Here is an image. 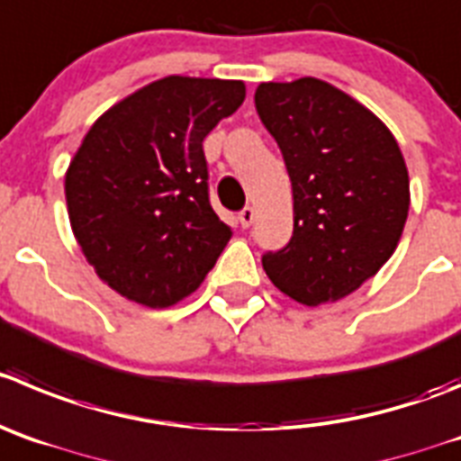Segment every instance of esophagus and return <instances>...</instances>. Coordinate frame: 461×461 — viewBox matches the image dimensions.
<instances>
[{"instance_id": "obj_1", "label": "esophagus", "mask_w": 461, "mask_h": 461, "mask_svg": "<svg viewBox=\"0 0 461 461\" xmlns=\"http://www.w3.org/2000/svg\"><path fill=\"white\" fill-rule=\"evenodd\" d=\"M239 222H240V227H250L252 222H255V209H252V206H245V209H240Z\"/></svg>"}]
</instances>
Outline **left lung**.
<instances>
[{"label": "left lung", "mask_w": 461, "mask_h": 461, "mask_svg": "<svg viewBox=\"0 0 461 461\" xmlns=\"http://www.w3.org/2000/svg\"><path fill=\"white\" fill-rule=\"evenodd\" d=\"M255 104L294 188V236L261 264L295 303H337L398 248L410 211L405 158L389 127L328 81L259 84Z\"/></svg>", "instance_id": "8db88e82"}]
</instances>
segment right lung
Wrapping results in <instances>:
<instances>
[{
	"label": "right lung",
	"instance_id": "right-lung-1",
	"mask_svg": "<svg viewBox=\"0 0 461 461\" xmlns=\"http://www.w3.org/2000/svg\"><path fill=\"white\" fill-rule=\"evenodd\" d=\"M245 100L234 79L163 77L95 120L66 172L72 231L97 277L152 309L204 282L231 230L209 204L202 140Z\"/></svg>",
	"mask_w": 461,
	"mask_h": 461
}]
</instances>
